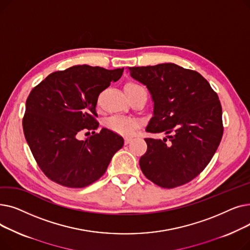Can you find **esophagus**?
Returning <instances> with one entry per match:
<instances>
[{
  "label": "esophagus",
  "mask_w": 250,
  "mask_h": 250,
  "mask_svg": "<svg viewBox=\"0 0 250 250\" xmlns=\"http://www.w3.org/2000/svg\"><path fill=\"white\" fill-rule=\"evenodd\" d=\"M132 141H133V138H130V137L125 138V145H127V144H129Z\"/></svg>",
  "instance_id": "1"
}]
</instances>
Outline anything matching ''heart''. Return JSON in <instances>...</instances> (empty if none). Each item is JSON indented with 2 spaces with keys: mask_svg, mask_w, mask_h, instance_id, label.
<instances>
[{
  "mask_svg": "<svg viewBox=\"0 0 250 250\" xmlns=\"http://www.w3.org/2000/svg\"><path fill=\"white\" fill-rule=\"evenodd\" d=\"M125 90L126 94H132L137 91L144 90V88L138 83L128 82L125 84ZM106 126L116 134H120L123 136H132L140 127V123L139 121L134 120V118L115 115L110 117L106 122Z\"/></svg>",
  "mask_w": 250,
  "mask_h": 250,
  "instance_id": "heart-1",
  "label": "heart"
}]
</instances>
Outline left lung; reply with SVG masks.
Wrapping results in <instances>:
<instances>
[{
  "label": "left lung",
  "instance_id": "obj_1",
  "mask_svg": "<svg viewBox=\"0 0 250 250\" xmlns=\"http://www.w3.org/2000/svg\"><path fill=\"white\" fill-rule=\"evenodd\" d=\"M146 85L154 101L149 133L167 139L146 138L140 158L142 172L155 185L173 188L191 181L211 161L222 140V106L218 94L198 72L171 62L128 68Z\"/></svg>",
  "mask_w": 250,
  "mask_h": 250
}]
</instances>
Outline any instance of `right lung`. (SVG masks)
I'll return each mask as SVG.
<instances>
[{"mask_svg":"<svg viewBox=\"0 0 250 250\" xmlns=\"http://www.w3.org/2000/svg\"><path fill=\"white\" fill-rule=\"evenodd\" d=\"M123 72L74 65L49 74L31 90L23 132L37 165L51 181L72 188L88 187L105 173L114 153L124 146L123 137L108 128L94 132L99 126L98 96ZM82 130L94 132L79 140Z\"/></svg>","mask_w":250,"mask_h":250,"instance_id":"obj_1","label":"right lung"}]
</instances>
